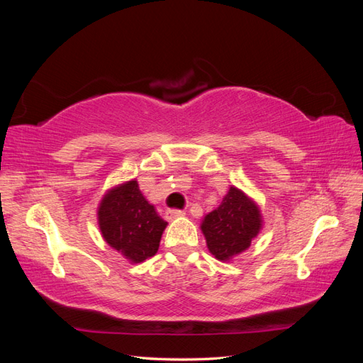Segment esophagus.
Wrapping results in <instances>:
<instances>
[{
	"label": "esophagus",
	"instance_id": "obj_1",
	"mask_svg": "<svg viewBox=\"0 0 363 363\" xmlns=\"http://www.w3.org/2000/svg\"><path fill=\"white\" fill-rule=\"evenodd\" d=\"M167 215H168L169 219H175V218L184 216V212H183V211H177V208H171V211L167 212Z\"/></svg>",
	"mask_w": 363,
	"mask_h": 363
}]
</instances>
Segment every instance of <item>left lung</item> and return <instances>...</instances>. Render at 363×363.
<instances>
[{
  "label": "left lung",
  "mask_w": 363,
  "mask_h": 363,
  "mask_svg": "<svg viewBox=\"0 0 363 363\" xmlns=\"http://www.w3.org/2000/svg\"><path fill=\"white\" fill-rule=\"evenodd\" d=\"M200 227L208 251L218 260L230 262L250 248L263 227V218L251 196L230 186L221 204L203 218Z\"/></svg>",
  "instance_id": "8db88e82"
}]
</instances>
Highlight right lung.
<instances>
[{"label":"right lung","instance_id":"add662e5","mask_svg":"<svg viewBox=\"0 0 363 363\" xmlns=\"http://www.w3.org/2000/svg\"><path fill=\"white\" fill-rule=\"evenodd\" d=\"M96 216L103 239L130 263L155 256L168 225L140 192L136 179L108 189L98 204Z\"/></svg>","mask_w":363,"mask_h":363}]
</instances>
